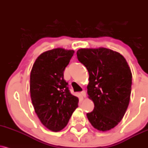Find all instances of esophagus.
<instances>
[{"label": "esophagus", "instance_id": "1", "mask_svg": "<svg viewBox=\"0 0 148 148\" xmlns=\"http://www.w3.org/2000/svg\"><path fill=\"white\" fill-rule=\"evenodd\" d=\"M81 95L82 97L85 98V97H86V92H85V91H82L81 92Z\"/></svg>", "mask_w": 148, "mask_h": 148}]
</instances>
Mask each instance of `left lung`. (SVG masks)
Wrapping results in <instances>:
<instances>
[{"mask_svg": "<svg viewBox=\"0 0 148 148\" xmlns=\"http://www.w3.org/2000/svg\"><path fill=\"white\" fill-rule=\"evenodd\" d=\"M76 54L90 76L87 88L94 109L87 114L89 121L98 130H110L122 120L127 109L131 69L120 53L105 47L83 48Z\"/></svg>", "mask_w": 148, "mask_h": 148, "instance_id": "obj_1", "label": "left lung"}]
</instances>
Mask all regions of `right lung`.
<instances>
[{"label":"right lung","instance_id":"obj_1","mask_svg":"<svg viewBox=\"0 0 148 148\" xmlns=\"http://www.w3.org/2000/svg\"><path fill=\"white\" fill-rule=\"evenodd\" d=\"M74 51L63 48L48 50L36 58L30 74V96L40 122L49 130L67 125L78 108L79 99L69 92L63 73Z\"/></svg>","mask_w":148,"mask_h":148}]
</instances>
